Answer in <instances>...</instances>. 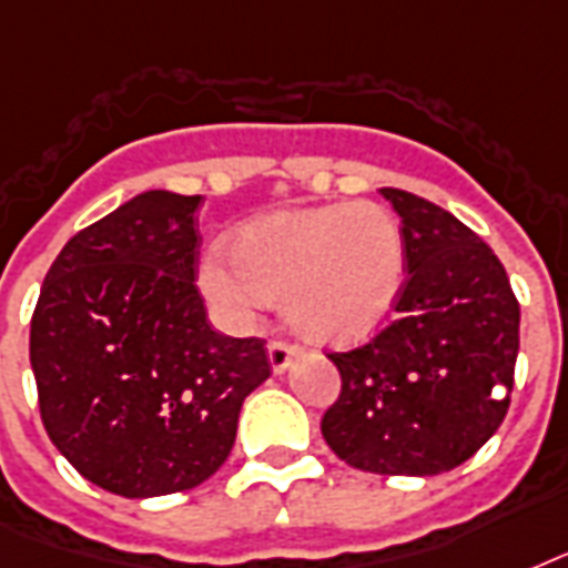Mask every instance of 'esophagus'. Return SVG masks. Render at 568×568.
<instances>
[{
    "label": "esophagus",
    "instance_id": "esophagus-1",
    "mask_svg": "<svg viewBox=\"0 0 568 568\" xmlns=\"http://www.w3.org/2000/svg\"><path fill=\"white\" fill-rule=\"evenodd\" d=\"M296 355H298L296 346L284 344V341H272V344H270V367H272V373H284V371H287Z\"/></svg>",
    "mask_w": 568,
    "mask_h": 568
}]
</instances>
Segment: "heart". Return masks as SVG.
<instances>
[{
  "instance_id": "obj_1",
  "label": "heart",
  "mask_w": 568,
  "mask_h": 568,
  "mask_svg": "<svg viewBox=\"0 0 568 568\" xmlns=\"http://www.w3.org/2000/svg\"><path fill=\"white\" fill-rule=\"evenodd\" d=\"M204 296L231 325H248L270 298H284L290 325L323 344L373 334L406 284V243L376 201L284 210L243 227L227 248L206 252Z\"/></svg>"
}]
</instances>
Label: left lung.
<instances>
[{"instance_id":"left-lung-1","label":"left lung","mask_w":568,"mask_h":568,"mask_svg":"<svg viewBox=\"0 0 568 568\" xmlns=\"http://www.w3.org/2000/svg\"><path fill=\"white\" fill-rule=\"evenodd\" d=\"M406 243L397 320L371 344L332 353L341 397L323 438L371 474L433 477L489 442L509 408L518 302L489 245L456 215L403 189H382Z\"/></svg>"}]
</instances>
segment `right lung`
<instances>
[{"instance_id": "obj_1", "label": "right lung", "mask_w": 568, "mask_h": 568, "mask_svg": "<svg viewBox=\"0 0 568 568\" xmlns=\"http://www.w3.org/2000/svg\"><path fill=\"white\" fill-rule=\"evenodd\" d=\"M201 195L151 189L79 231L47 272L32 358L47 435L124 498L195 489L270 379L257 337H224L195 287Z\"/></svg>"}]
</instances>
